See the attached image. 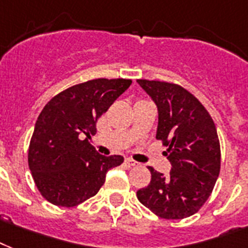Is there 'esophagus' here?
Here are the masks:
<instances>
[{
	"instance_id": "34e87169",
	"label": "esophagus",
	"mask_w": 248,
	"mask_h": 248,
	"mask_svg": "<svg viewBox=\"0 0 248 248\" xmlns=\"http://www.w3.org/2000/svg\"><path fill=\"white\" fill-rule=\"evenodd\" d=\"M125 163L128 164L129 167H136L138 166L137 162H134V160H132V159H125Z\"/></svg>"
}]
</instances>
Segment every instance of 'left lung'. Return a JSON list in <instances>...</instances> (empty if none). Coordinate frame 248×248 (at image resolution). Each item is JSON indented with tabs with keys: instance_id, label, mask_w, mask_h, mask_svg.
Masks as SVG:
<instances>
[{
	"instance_id": "left-lung-1",
	"label": "left lung",
	"mask_w": 248,
	"mask_h": 248,
	"mask_svg": "<svg viewBox=\"0 0 248 248\" xmlns=\"http://www.w3.org/2000/svg\"><path fill=\"white\" fill-rule=\"evenodd\" d=\"M158 108L156 138L168 146L170 174L151 172L138 201L163 218L189 217L204 204L220 173V142L212 118L182 86L137 80Z\"/></svg>"
}]
</instances>
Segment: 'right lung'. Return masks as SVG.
I'll list each match as a JSON object with an SVG mask.
<instances>
[{"mask_svg":"<svg viewBox=\"0 0 248 248\" xmlns=\"http://www.w3.org/2000/svg\"><path fill=\"white\" fill-rule=\"evenodd\" d=\"M132 84L125 78H95L63 90L38 115L28 150L34 184L46 201L74 207L94 197L107 170L124 162L122 155L98 154L88 142L99 116ZM81 135L87 138L81 140Z\"/></svg>","mask_w":248,"mask_h":248,"instance_id":"right-lung-1","label":"right lung"}]
</instances>
